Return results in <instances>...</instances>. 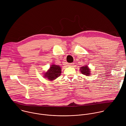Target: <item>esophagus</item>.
I'll return each mask as SVG.
<instances>
[{"instance_id": "34e87169", "label": "esophagus", "mask_w": 126, "mask_h": 126, "mask_svg": "<svg viewBox=\"0 0 126 126\" xmlns=\"http://www.w3.org/2000/svg\"><path fill=\"white\" fill-rule=\"evenodd\" d=\"M68 66H70V67H71V66H72L73 65V63H69V64H68Z\"/></svg>"}]
</instances>
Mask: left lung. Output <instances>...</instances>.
<instances>
[{
  "label": "left lung",
  "instance_id": "left-lung-1",
  "mask_svg": "<svg viewBox=\"0 0 126 126\" xmlns=\"http://www.w3.org/2000/svg\"><path fill=\"white\" fill-rule=\"evenodd\" d=\"M80 70L82 74L85 75L86 76H89L90 73V69L87 65H85L80 68Z\"/></svg>",
  "mask_w": 126,
  "mask_h": 126
}]
</instances>
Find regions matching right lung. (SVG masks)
I'll list each match as a JSON object with an SVG mask.
<instances>
[{"label":"right lung","instance_id":"1","mask_svg":"<svg viewBox=\"0 0 126 126\" xmlns=\"http://www.w3.org/2000/svg\"><path fill=\"white\" fill-rule=\"evenodd\" d=\"M61 67L59 65L53 64L51 65L49 69L45 72L43 76L45 79H47L49 80H53L59 77L61 74Z\"/></svg>","mask_w":126,"mask_h":126}]
</instances>
